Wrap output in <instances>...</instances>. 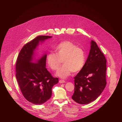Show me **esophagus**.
Segmentation results:
<instances>
[{
    "label": "esophagus",
    "mask_w": 122,
    "mask_h": 122,
    "mask_svg": "<svg viewBox=\"0 0 122 122\" xmlns=\"http://www.w3.org/2000/svg\"><path fill=\"white\" fill-rule=\"evenodd\" d=\"M65 81L63 80H59V82L60 83H64V82H65Z\"/></svg>",
    "instance_id": "esophagus-1"
}]
</instances>
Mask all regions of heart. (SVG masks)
Instances as JSON below:
<instances>
[{"mask_svg": "<svg viewBox=\"0 0 122 122\" xmlns=\"http://www.w3.org/2000/svg\"><path fill=\"white\" fill-rule=\"evenodd\" d=\"M56 54L49 53L46 62L53 71H57L62 62L64 65L57 71L56 75L61 78H66L74 73L81 71L85 63L84 50L73 42L66 41L57 45L55 48Z\"/></svg>", "mask_w": 122, "mask_h": 122, "instance_id": "b5f03b06", "label": "heart"}]
</instances>
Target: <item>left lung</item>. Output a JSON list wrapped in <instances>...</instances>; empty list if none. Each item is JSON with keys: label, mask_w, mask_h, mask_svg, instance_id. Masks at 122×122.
<instances>
[{"label": "left lung", "mask_w": 122, "mask_h": 122, "mask_svg": "<svg viewBox=\"0 0 122 122\" xmlns=\"http://www.w3.org/2000/svg\"><path fill=\"white\" fill-rule=\"evenodd\" d=\"M91 45L83 68L74 78V92L72 98L81 104L95 100L107 84L106 59L95 41H91Z\"/></svg>", "instance_id": "1"}]
</instances>
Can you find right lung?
Returning <instances> with one entry per match:
<instances>
[{
	"instance_id": "add662e5",
	"label": "right lung",
	"mask_w": 122,
	"mask_h": 122,
	"mask_svg": "<svg viewBox=\"0 0 122 122\" xmlns=\"http://www.w3.org/2000/svg\"><path fill=\"white\" fill-rule=\"evenodd\" d=\"M51 37L39 36L27 43L20 51L16 61V77L21 92L27 100L37 105L51 98V89L58 82V78L52 76L45 67L46 54L37 63L31 62L39 42Z\"/></svg>"
}]
</instances>
